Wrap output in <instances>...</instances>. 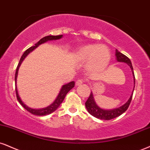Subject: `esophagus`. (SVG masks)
<instances>
[{"mask_svg":"<svg viewBox=\"0 0 150 150\" xmlns=\"http://www.w3.org/2000/svg\"><path fill=\"white\" fill-rule=\"evenodd\" d=\"M83 82H84V80H83L82 79H78V80L75 82V84L78 86V85H80L81 84H82Z\"/></svg>","mask_w":150,"mask_h":150,"instance_id":"esophagus-1","label":"esophagus"}]
</instances>
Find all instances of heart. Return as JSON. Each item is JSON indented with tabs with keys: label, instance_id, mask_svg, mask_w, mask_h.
I'll return each instance as SVG.
<instances>
[{
	"label": "heart",
	"instance_id": "heart-1",
	"mask_svg": "<svg viewBox=\"0 0 150 150\" xmlns=\"http://www.w3.org/2000/svg\"><path fill=\"white\" fill-rule=\"evenodd\" d=\"M74 57L79 61H87L90 70H100L106 67L110 59V53L107 47L99 45H87L76 50Z\"/></svg>",
	"mask_w": 150,
	"mask_h": 150
}]
</instances>
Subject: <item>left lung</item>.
<instances>
[{
  "label": "left lung",
  "instance_id": "obj_1",
  "mask_svg": "<svg viewBox=\"0 0 150 150\" xmlns=\"http://www.w3.org/2000/svg\"><path fill=\"white\" fill-rule=\"evenodd\" d=\"M115 56H116L117 60L120 62H124L127 64L131 68V70L133 72V78H134V84H135V75L134 73H133V68L132 66V64H131V61L130 59L128 58L127 56H125L123 54H122L118 50H115ZM135 87V86H134ZM134 90V89H133ZM133 96V93L131 94V97H130L129 100L124 105H122V107L116 108V109L110 110H105L102 109V108H99L98 105H97L96 103L94 101V99H93V93L91 92L89 95V97L88 98L87 100H86L85 103V105L86 109H87L88 112L90 115H91L92 116L94 117H96V118L100 119V120H112V119L116 118V117H119L120 115L125 112L129 108L130 103H131V99H132Z\"/></svg>",
  "mask_w": 150,
  "mask_h": 150
}]
</instances>
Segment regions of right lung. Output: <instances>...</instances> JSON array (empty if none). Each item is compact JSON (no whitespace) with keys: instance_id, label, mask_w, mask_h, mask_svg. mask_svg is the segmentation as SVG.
<instances>
[{"instance_id":"obj_1","label":"right lung","mask_w":150,"mask_h":150,"mask_svg":"<svg viewBox=\"0 0 150 150\" xmlns=\"http://www.w3.org/2000/svg\"><path fill=\"white\" fill-rule=\"evenodd\" d=\"M62 38V35H48L46 36V37L42 38V39H40L39 40V42H38L34 46L30 47V48H28V50H26V51L24 52V53L23 54V55L21 56L20 61H19V64H18V66L17 67V69H16V73H15V77H14V80H15V90H16V96H17V98L18 100V101L19 102L21 105L23 106L25 109L27 111L29 112L31 114L35 115H38V116H43V115H50L51 113L54 112L56 110L59 108V106L60 105V104L63 102V100H64L65 96L67 94V93L70 91L72 88L74 87L75 86V82H70L68 83V84H65L61 87L60 92H59V95L56 98V100L54 101V103L50 105V106L47 107L45 108H42V109H39V110H35V109H32V108H30L29 107L23 103L21 101L20 97H19V94H18V91H17V85H16V81H17V74H18V70H19V68L20 66V65L22 62L23 59H25V57H26L28 54L30 53V52H32L34 49L37 47L38 46H39L40 45L42 44V43L47 42L48 40H58Z\"/></svg>"}]
</instances>
